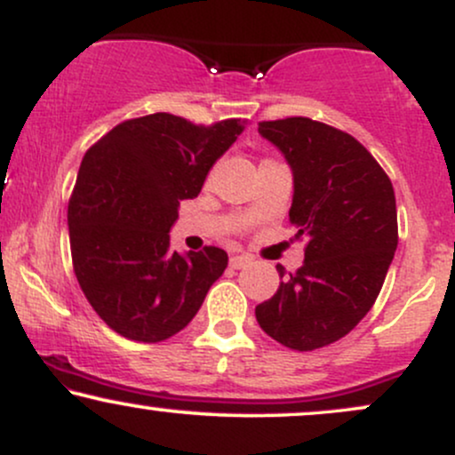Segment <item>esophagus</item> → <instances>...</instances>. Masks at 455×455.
<instances>
[{
  "label": "esophagus",
  "mask_w": 455,
  "mask_h": 455,
  "mask_svg": "<svg viewBox=\"0 0 455 455\" xmlns=\"http://www.w3.org/2000/svg\"><path fill=\"white\" fill-rule=\"evenodd\" d=\"M228 263H231L233 269H242V267H245V265L252 263V257H248V254H235V257H231Z\"/></svg>",
  "instance_id": "obj_1"
}]
</instances>
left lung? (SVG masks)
<instances>
[{"instance_id":"1","label":"left lung","mask_w":455,"mask_h":455,"mask_svg":"<svg viewBox=\"0 0 455 455\" xmlns=\"http://www.w3.org/2000/svg\"><path fill=\"white\" fill-rule=\"evenodd\" d=\"M293 171L289 218L306 239L304 265L257 306L260 329L293 351L340 340L374 306L398 248L391 180L368 149L310 117L260 122Z\"/></svg>"}]
</instances>
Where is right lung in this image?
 <instances>
[{
	"mask_svg": "<svg viewBox=\"0 0 455 455\" xmlns=\"http://www.w3.org/2000/svg\"><path fill=\"white\" fill-rule=\"evenodd\" d=\"M245 119L196 126L171 113L126 119L83 156L70 203L72 265L98 316L128 340L181 331L224 274L222 248L171 250L184 198H195Z\"/></svg>",
	"mask_w": 455,
	"mask_h": 455,
	"instance_id": "obj_1",
	"label": "right lung"
}]
</instances>
